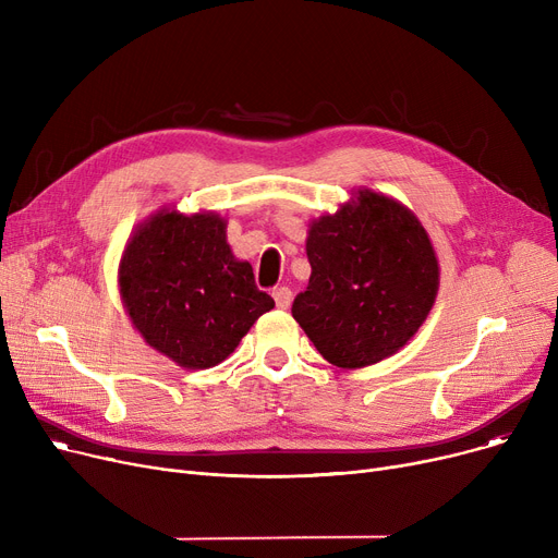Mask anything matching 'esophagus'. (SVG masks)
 <instances>
[{
	"label": "esophagus",
	"mask_w": 558,
	"mask_h": 558,
	"mask_svg": "<svg viewBox=\"0 0 558 558\" xmlns=\"http://www.w3.org/2000/svg\"><path fill=\"white\" fill-rule=\"evenodd\" d=\"M274 301L280 310H287L291 305V289L289 287H276L274 289Z\"/></svg>",
	"instance_id": "obj_1"
}]
</instances>
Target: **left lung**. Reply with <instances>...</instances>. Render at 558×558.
<instances>
[{"instance_id":"1","label":"left lung","mask_w":558,"mask_h":558,"mask_svg":"<svg viewBox=\"0 0 558 558\" xmlns=\"http://www.w3.org/2000/svg\"><path fill=\"white\" fill-rule=\"evenodd\" d=\"M305 248L312 276L291 314L324 360L364 368L418 332L436 301L438 259L402 203L357 190L310 223Z\"/></svg>"}]
</instances>
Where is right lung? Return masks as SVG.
Returning <instances> with one entry per match:
<instances>
[{
    "mask_svg": "<svg viewBox=\"0 0 558 558\" xmlns=\"http://www.w3.org/2000/svg\"><path fill=\"white\" fill-rule=\"evenodd\" d=\"M120 294L144 341L192 371L223 362L276 305L232 255L215 213L158 210L140 223L120 262Z\"/></svg>",
    "mask_w": 558,
    "mask_h": 558,
    "instance_id": "add662e5",
    "label": "right lung"
}]
</instances>
